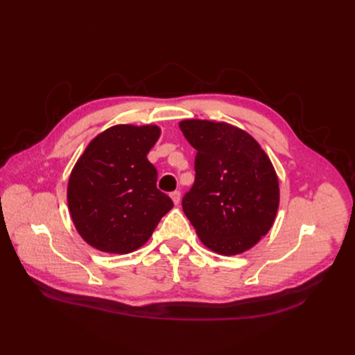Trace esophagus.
I'll use <instances>...</instances> for the list:
<instances>
[{
    "label": "esophagus",
    "mask_w": 355,
    "mask_h": 355,
    "mask_svg": "<svg viewBox=\"0 0 355 355\" xmlns=\"http://www.w3.org/2000/svg\"><path fill=\"white\" fill-rule=\"evenodd\" d=\"M170 197H171L173 202H174L175 206H177V204H178V202H180V200H181V193H180V191H173V193L170 194Z\"/></svg>",
    "instance_id": "34e87169"
}]
</instances>
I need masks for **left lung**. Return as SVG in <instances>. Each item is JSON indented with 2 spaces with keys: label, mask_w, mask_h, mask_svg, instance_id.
<instances>
[{
  "label": "left lung",
  "mask_w": 355,
  "mask_h": 355,
  "mask_svg": "<svg viewBox=\"0 0 355 355\" xmlns=\"http://www.w3.org/2000/svg\"><path fill=\"white\" fill-rule=\"evenodd\" d=\"M180 129L196 155V181L182 198L201 243L240 254L268 234L279 207V180L263 148L227 122L184 119Z\"/></svg>",
  "instance_id": "8db88e82"
}]
</instances>
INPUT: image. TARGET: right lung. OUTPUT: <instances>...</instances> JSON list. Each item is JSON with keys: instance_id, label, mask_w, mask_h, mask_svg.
Masks as SVG:
<instances>
[{"instance_id": "right-lung-1", "label": "right lung", "mask_w": 355, "mask_h": 355, "mask_svg": "<svg viewBox=\"0 0 355 355\" xmlns=\"http://www.w3.org/2000/svg\"><path fill=\"white\" fill-rule=\"evenodd\" d=\"M161 135L158 125L121 123L93 138L67 182L73 225L86 243L105 253L138 250L153 236L173 201L157 189L146 155Z\"/></svg>"}]
</instances>
